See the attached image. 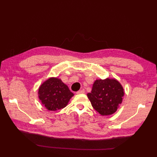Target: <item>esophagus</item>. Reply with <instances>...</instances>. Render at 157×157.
Segmentation results:
<instances>
[{
    "instance_id": "obj_1",
    "label": "esophagus",
    "mask_w": 157,
    "mask_h": 157,
    "mask_svg": "<svg viewBox=\"0 0 157 157\" xmlns=\"http://www.w3.org/2000/svg\"><path fill=\"white\" fill-rule=\"evenodd\" d=\"M84 92H85V90H84V89H82V90H79V91H78V92H76V94H84Z\"/></svg>"
}]
</instances>
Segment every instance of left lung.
<instances>
[{
	"mask_svg": "<svg viewBox=\"0 0 157 157\" xmlns=\"http://www.w3.org/2000/svg\"><path fill=\"white\" fill-rule=\"evenodd\" d=\"M92 106L101 115L115 113L121 104L124 91L121 84L115 78L96 79L90 93L87 94Z\"/></svg>",
	"mask_w": 157,
	"mask_h": 157,
	"instance_id": "obj_1",
	"label": "left lung"
}]
</instances>
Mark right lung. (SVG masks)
I'll return each instance as SVG.
<instances>
[{"mask_svg":"<svg viewBox=\"0 0 157 157\" xmlns=\"http://www.w3.org/2000/svg\"><path fill=\"white\" fill-rule=\"evenodd\" d=\"M38 94L42 104L52 111L65 107L74 95L61 79L53 77L42 83L39 87Z\"/></svg>","mask_w":157,"mask_h":157,"instance_id":"obj_1","label":"right lung"}]
</instances>
